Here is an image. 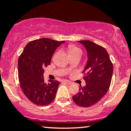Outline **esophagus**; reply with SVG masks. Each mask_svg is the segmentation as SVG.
<instances>
[{"instance_id":"obj_1","label":"esophagus","mask_w":131,"mask_h":131,"mask_svg":"<svg viewBox=\"0 0 131 131\" xmlns=\"http://www.w3.org/2000/svg\"><path fill=\"white\" fill-rule=\"evenodd\" d=\"M62 83H65V84H72V83H71V81H68V80H62Z\"/></svg>"}]
</instances>
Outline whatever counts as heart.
<instances>
[{"label":"heart","mask_w":131,"mask_h":131,"mask_svg":"<svg viewBox=\"0 0 131 131\" xmlns=\"http://www.w3.org/2000/svg\"><path fill=\"white\" fill-rule=\"evenodd\" d=\"M68 52L71 56L77 54L81 53V50L78 47H77L74 46V45H70V46H69Z\"/></svg>","instance_id":"1"}]
</instances>
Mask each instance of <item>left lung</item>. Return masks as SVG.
Wrapping results in <instances>:
<instances>
[{
	"label": "left lung",
	"instance_id": "1",
	"mask_svg": "<svg viewBox=\"0 0 131 131\" xmlns=\"http://www.w3.org/2000/svg\"><path fill=\"white\" fill-rule=\"evenodd\" d=\"M78 42L84 46L88 53V62L83 71L86 85L81 86L72 99L80 107H89L98 102L108 90L113 65L107 50L102 46L89 40Z\"/></svg>",
	"mask_w": 131,
	"mask_h": 131
}]
</instances>
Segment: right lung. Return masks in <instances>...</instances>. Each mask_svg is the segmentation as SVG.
Returning a JSON list of instances; mask_svg holds the SVG:
<instances>
[{"instance_id":"add662e5","label":"right lung","mask_w":131,"mask_h":131,"mask_svg":"<svg viewBox=\"0 0 131 131\" xmlns=\"http://www.w3.org/2000/svg\"><path fill=\"white\" fill-rule=\"evenodd\" d=\"M64 41L43 38L29 42L18 60L21 89L29 101L37 105H47L56 97L60 82L49 80L45 83L43 68L50 64L56 48Z\"/></svg>"}]
</instances>
